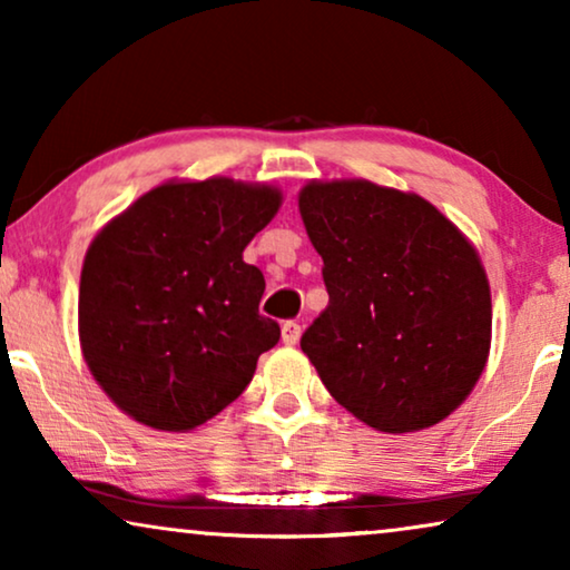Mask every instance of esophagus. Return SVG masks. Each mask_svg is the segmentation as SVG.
Instances as JSON below:
<instances>
[{"instance_id":"esophagus-1","label":"esophagus","mask_w":570,"mask_h":570,"mask_svg":"<svg viewBox=\"0 0 570 570\" xmlns=\"http://www.w3.org/2000/svg\"><path fill=\"white\" fill-rule=\"evenodd\" d=\"M279 334H283V342L285 345H295V342L301 340V324L295 322H285L283 330H279Z\"/></svg>"}]
</instances>
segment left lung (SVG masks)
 Here are the masks:
<instances>
[{
  "mask_svg": "<svg viewBox=\"0 0 570 570\" xmlns=\"http://www.w3.org/2000/svg\"><path fill=\"white\" fill-rule=\"evenodd\" d=\"M298 209L330 293L301 350L326 392L381 433L441 423L490 355L478 248L420 194L365 178L308 181Z\"/></svg>",
  "mask_w": 570,
  "mask_h": 570,
  "instance_id": "8db88e82",
  "label": "left lung"
}]
</instances>
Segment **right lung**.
<instances>
[{
    "label": "right lung",
    "mask_w": 570,
    "mask_h": 570,
    "mask_svg": "<svg viewBox=\"0 0 570 570\" xmlns=\"http://www.w3.org/2000/svg\"><path fill=\"white\" fill-rule=\"evenodd\" d=\"M283 191L215 176L166 181L106 223L80 275V347L116 407L155 431H194L238 400L277 345L264 275L244 248Z\"/></svg>",
    "instance_id": "right-lung-1"
}]
</instances>
